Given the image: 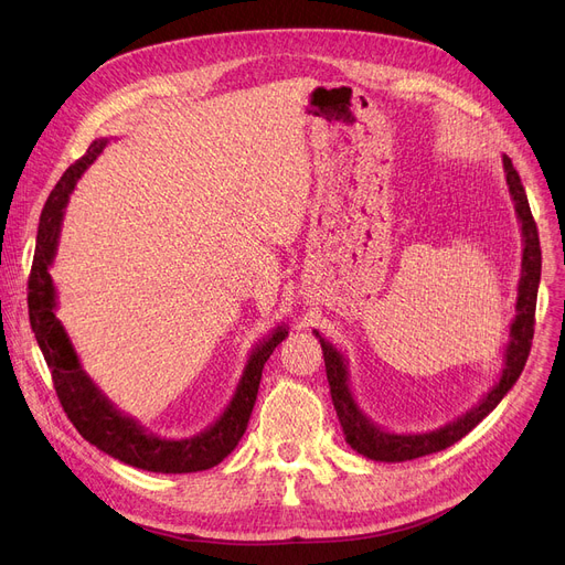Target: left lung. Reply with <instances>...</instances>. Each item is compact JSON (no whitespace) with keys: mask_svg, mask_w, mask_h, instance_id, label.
Listing matches in <instances>:
<instances>
[{"mask_svg":"<svg viewBox=\"0 0 565 565\" xmlns=\"http://www.w3.org/2000/svg\"><path fill=\"white\" fill-rule=\"evenodd\" d=\"M501 162H503V175H507L509 194L515 203V215L522 231V270L518 281L515 318L509 328V343L503 348V360H501L503 369L499 373V380L492 384V390L477 405L467 409L465 414H460L458 419L426 433H392L387 428H382L369 417L352 396L345 354L332 341L324 339L318 330H313L322 348L330 394H332V403L337 409V417L341 422L345 441L364 458H371L377 462H405V460L430 456L451 447V444L462 439L469 430L477 428L501 403V398L513 390V384L518 382L526 364L531 339H533V316H536L539 284H541V241H539L536 222L531 217L526 192L522 188V181L511 158L501 156Z\"/></svg>","mask_w":565,"mask_h":565,"instance_id":"1","label":"left lung"}]
</instances>
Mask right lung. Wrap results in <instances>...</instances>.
Instances as JSON below:
<instances>
[{
	"label": "right lung",
	"mask_w": 565,
	"mask_h": 565,
	"mask_svg": "<svg viewBox=\"0 0 565 565\" xmlns=\"http://www.w3.org/2000/svg\"><path fill=\"white\" fill-rule=\"evenodd\" d=\"M105 146L107 139H96L88 146V151L66 169L62 181L54 185L45 201L36 235L32 275H29V322H32L39 348L52 373L56 396L86 441H92L107 456L143 471L190 473L211 469L220 465L245 435L256 403L263 366L270 360L273 350L288 337V328L284 322L277 324L273 334H267L252 348L241 382H237L235 394L220 414V419L194 437H160L146 430L130 414L118 409L103 394L92 375L84 371L62 320L56 318V288L50 277L68 199L82 173L96 162Z\"/></svg>",
	"instance_id": "add662e5"
}]
</instances>
